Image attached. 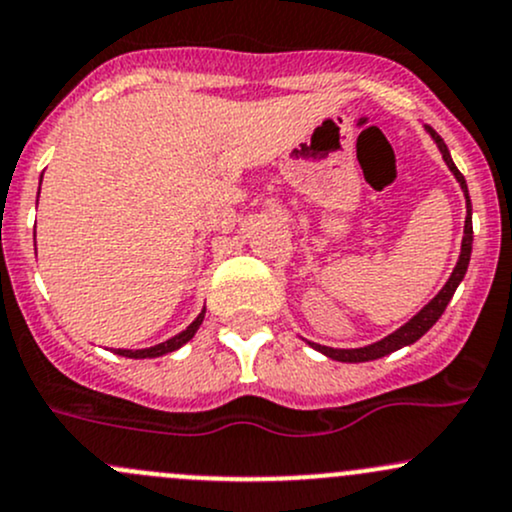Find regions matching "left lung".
<instances>
[{
    "mask_svg": "<svg viewBox=\"0 0 512 512\" xmlns=\"http://www.w3.org/2000/svg\"><path fill=\"white\" fill-rule=\"evenodd\" d=\"M424 129L429 132V137L434 139V144L439 147L441 152V159H444V164L449 166V171L454 174V179L459 181L461 191H464V198H466V220H464V240H461V255H459V262H456L454 272L449 274V279H446L444 287L439 289V294L434 297L429 304H424L422 309L417 311V314L412 316L407 324H402L397 331L387 333L385 338H380V341L370 343V346H363V348H328V346H321V343H314V341H304L309 343L314 351L324 353L326 358L331 360H338V363H368V360H378L383 358L387 353H395L400 351V348L405 346H412L414 341H419V338L424 336V333L429 331L434 324L439 321V316L444 314L446 304H449L451 297H454L456 287L461 284V279H464L466 270H469V262H471V245H473V225H471V198H469V186H466V179L461 176V171L456 169L454 159H451L449 149H446L444 139L439 137L437 132H434L432 127L424 125Z\"/></svg>",
    "mask_w": 512,
    "mask_h": 512,
    "instance_id": "left-lung-1",
    "label": "left lung"
}]
</instances>
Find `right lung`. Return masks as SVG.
I'll return each instance as SVG.
<instances>
[{
    "mask_svg": "<svg viewBox=\"0 0 512 512\" xmlns=\"http://www.w3.org/2000/svg\"><path fill=\"white\" fill-rule=\"evenodd\" d=\"M41 191V186H39ZM203 319H206V309H201V314L196 316V319L188 324L184 331L176 333V336H171L169 341L164 343H157V346H149V348H137V351H132V348H115L117 355H122V358H134V360H142V358H159V355H166V353H174L179 351L181 346H186L188 341H191L193 336H196V331L201 328Z\"/></svg>",
    "mask_w": 512,
    "mask_h": 512,
    "instance_id": "1",
    "label": "right lung"
}]
</instances>
